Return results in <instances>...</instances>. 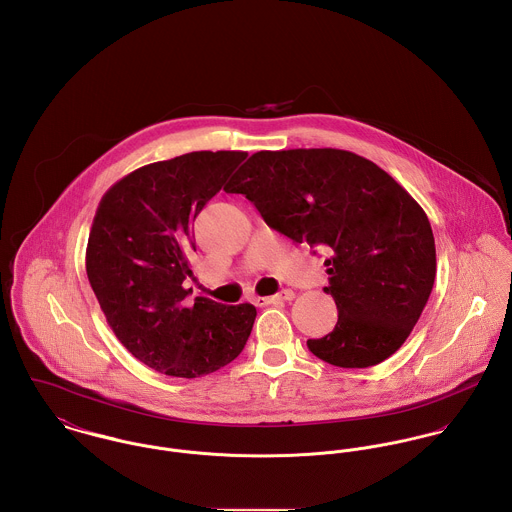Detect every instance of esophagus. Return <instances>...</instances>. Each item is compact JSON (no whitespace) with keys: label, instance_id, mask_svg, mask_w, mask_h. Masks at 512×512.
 <instances>
[{"label":"esophagus","instance_id":"1","mask_svg":"<svg viewBox=\"0 0 512 512\" xmlns=\"http://www.w3.org/2000/svg\"><path fill=\"white\" fill-rule=\"evenodd\" d=\"M288 302V300H294V292L290 288H284L279 294H273V296H263V298H255V304L257 306H267V304H277V302Z\"/></svg>","mask_w":512,"mask_h":512}]
</instances>
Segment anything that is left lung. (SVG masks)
<instances>
[{
	"label": "left lung",
	"instance_id": "left-lung-1",
	"mask_svg": "<svg viewBox=\"0 0 512 512\" xmlns=\"http://www.w3.org/2000/svg\"><path fill=\"white\" fill-rule=\"evenodd\" d=\"M296 243L328 247L334 332L308 340L322 361L363 369L391 357L416 326L436 279L422 206L369 159L341 149L259 151L224 188Z\"/></svg>",
	"mask_w": 512,
	"mask_h": 512
}]
</instances>
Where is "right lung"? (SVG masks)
Here are the masks:
<instances>
[{"label": "right lung", "instance_id": "1", "mask_svg": "<svg viewBox=\"0 0 512 512\" xmlns=\"http://www.w3.org/2000/svg\"><path fill=\"white\" fill-rule=\"evenodd\" d=\"M243 151H194L129 172L102 196L86 273L125 349L169 377L194 379L231 363L251 334L253 304L224 306L182 283L192 275V224Z\"/></svg>", "mask_w": 512, "mask_h": 512}]
</instances>
